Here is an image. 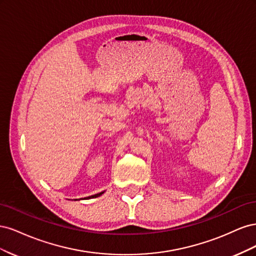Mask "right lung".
<instances>
[{"label": "right lung", "mask_w": 256, "mask_h": 256, "mask_svg": "<svg viewBox=\"0 0 256 256\" xmlns=\"http://www.w3.org/2000/svg\"><path fill=\"white\" fill-rule=\"evenodd\" d=\"M104 192H100V193H97V194H94V196H88V198H98V196H100Z\"/></svg>", "instance_id": "add662e5"}]
</instances>
